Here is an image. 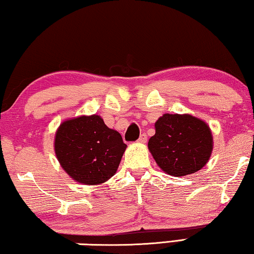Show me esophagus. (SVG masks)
I'll use <instances>...</instances> for the list:
<instances>
[{
    "instance_id": "1",
    "label": "esophagus",
    "mask_w": 254,
    "mask_h": 254,
    "mask_svg": "<svg viewBox=\"0 0 254 254\" xmlns=\"http://www.w3.org/2000/svg\"><path fill=\"white\" fill-rule=\"evenodd\" d=\"M146 141H147V134H146V133L140 134V137H139V139H138V142H140V143H145Z\"/></svg>"
}]
</instances>
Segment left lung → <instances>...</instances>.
Masks as SVG:
<instances>
[{"instance_id": "8db88e82", "label": "left lung", "mask_w": 254, "mask_h": 254, "mask_svg": "<svg viewBox=\"0 0 254 254\" xmlns=\"http://www.w3.org/2000/svg\"><path fill=\"white\" fill-rule=\"evenodd\" d=\"M148 148L158 166L170 176H187L209 161L212 134L206 123L191 115L164 114L155 123Z\"/></svg>"}]
</instances>
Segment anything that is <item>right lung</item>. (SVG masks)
<instances>
[{"mask_svg": "<svg viewBox=\"0 0 254 254\" xmlns=\"http://www.w3.org/2000/svg\"><path fill=\"white\" fill-rule=\"evenodd\" d=\"M127 145L98 115L64 122L56 133L55 150L63 169L81 184L105 183L115 175Z\"/></svg>", "mask_w": 254, "mask_h": 254, "instance_id": "right-lung-1", "label": "right lung"}]
</instances>
